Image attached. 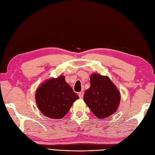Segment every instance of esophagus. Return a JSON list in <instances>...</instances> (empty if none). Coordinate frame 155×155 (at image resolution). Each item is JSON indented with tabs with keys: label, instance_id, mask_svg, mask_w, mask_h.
I'll return each instance as SVG.
<instances>
[{
	"label": "esophagus",
	"instance_id": "esophagus-1",
	"mask_svg": "<svg viewBox=\"0 0 155 155\" xmlns=\"http://www.w3.org/2000/svg\"><path fill=\"white\" fill-rule=\"evenodd\" d=\"M83 95H84V92L83 91H81L78 93V97H79L80 98H82L83 97Z\"/></svg>",
	"mask_w": 155,
	"mask_h": 155
}]
</instances>
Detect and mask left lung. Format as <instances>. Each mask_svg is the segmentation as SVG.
Here are the masks:
<instances>
[{"mask_svg": "<svg viewBox=\"0 0 155 155\" xmlns=\"http://www.w3.org/2000/svg\"><path fill=\"white\" fill-rule=\"evenodd\" d=\"M91 87L85 91L84 101L98 118H105L117 110L120 94L107 76L91 74Z\"/></svg>", "mask_w": 155, "mask_h": 155, "instance_id": "obj_1", "label": "left lung"}]
</instances>
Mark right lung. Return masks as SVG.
I'll return each instance as SVG.
<instances>
[{
	"instance_id": "right-lung-1",
	"label": "right lung",
	"mask_w": 155,
	"mask_h": 155,
	"mask_svg": "<svg viewBox=\"0 0 155 155\" xmlns=\"http://www.w3.org/2000/svg\"><path fill=\"white\" fill-rule=\"evenodd\" d=\"M37 105L45 116L53 119L64 117L78 96L63 75L45 81L36 91Z\"/></svg>"
}]
</instances>
